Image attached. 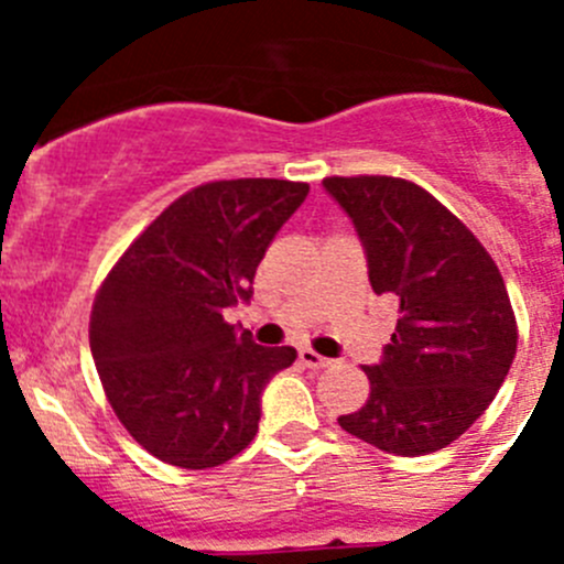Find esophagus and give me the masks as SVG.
Masks as SVG:
<instances>
[{
  "label": "esophagus",
  "mask_w": 564,
  "mask_h": 564,
  "mask_svg": "<svg viewBox=\"0 0 564 564\" xmlns=\"http://www.w3.org/2000/svg\"><path fill=\"white\" fill-rule=\"evenodd\" d=\"M300 362H303V366H308V368H329L335 360L316 355L314 349H300Z\"/></svg>",
  "instance_id": "esophagus-1"
}]
</instances>
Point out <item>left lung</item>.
Returning a JSON list of instances; mask_svg holds the SVG:
<instances>
[{"mask_svg": "<svg viewBox=\"0 0 564 564\" xmlns=\"http://www.w3.org/2000/svg\"><path fill=\"white\" fill-rule=\"evenodd\" d=\"M349 215L368 281L398 303L371 395L340 429L392 456H429L488 409L516 357L508 289L486 248L429 191L395 176H327Z\"/></svg>", "mask_w": 564, "mask_h": 564, "instance_id": "obj_1", "label": "left lung"}]
</instances>
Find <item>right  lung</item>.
Segmentation results:
<instances>
[{
  "label": "right lung",
  "mask_w": 564,
  "mask_h": 564,
  "mask_svg": "<svg viewBox=\"0 0 564 564\" xmlns=\"http://www.w3.org/2000/svg\"><path fill=\"white\" fill-rule=\"evenodd\" d=\"M308 191L289 180L193 187L108 272L89 346L119 423L155 458L209 469L259 431L264 388L297 351L259 346L224 314L250 303L256 267Z\"/></svg>",
  "instance_id": "add662e5"
}]
</instances>
